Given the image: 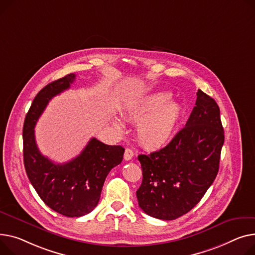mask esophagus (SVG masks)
<instances>
[{
  "label": "esophagus",
  "instance_id": "34e87169",
  "mask_svg": "<svg viewBox=\"0 0 255 255\" xmlns=\"http://www.w3.org/2000/svg\"><path fill=\"white\" fill-rule=\"evenodd\" d=\"M133 156H134V152H133V150H132V149H130V148H126V149H125L124 159H125L126 161L131 160V159L133 158Z\"/></svg>",
  "mask_w": 255,
  "mask_h": 255
}]
</instances>
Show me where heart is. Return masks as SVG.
<instances>
[{
	"label": "heart",
	"mask_w": 255,
	"mask_h": 255,
	"mask_svg": "<svg viewBox=\"0 0 255 255\" xmlns=\"http://www.w3.org/2000/svg\"><path fill=\"white\" fill-rule=\"evenodd\" d=\"M171 93L160 91L133 104L129 116L139 121L137 134L140 141L148 147H160L171 138L180 120L182 109L177 101L170 100ZM121 126L120 122H117Z\"/></svg>",
	"instance_id": "obj_1"
}]
</instances>
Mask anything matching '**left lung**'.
Wrapping results in <instances>:
<instances>
[{
  "instance_id": "obj_1",
  "label": "left lung",
  "mask_w": 255,
  "mask_h": 255,
  "mask_svg": "<svg viewBox=\"0 0 255 255\" xmlns=\"http://www.w3.org/2000/svg\"><path fill=\"white\" fill-rule=\"evenodd\" d=\"M225 131L216 101L197 92L188 122L165 147L139 155V207L149 216L173 220L192 210L214 181Z\"/></svg>"
}]
</instances>
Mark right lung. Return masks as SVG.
I'll return each mask as SVG.
<instances>
[{"label": "right lung", "instance_id": "1", "mask_svg": "<svg viewBox=\"0 0 255 255\" xmlns=\"http://www.w3.org/2000/svg\"><path fill=\"white\" fill-rule=\"evenodd\" d=\"M76 75L51 82L33 99L23 125V162L27 177L45 204L55 212L79 217L98 204L105 180L123 160L125 148L91 138L81 154L64 164L43 156L35 138V126L49 101L71 87Z\"/></svg>", "mask_w": 255, "mask_h": 255}]
</instances>
